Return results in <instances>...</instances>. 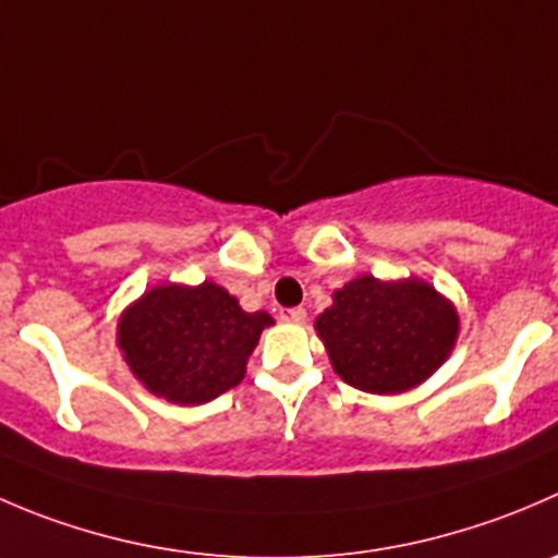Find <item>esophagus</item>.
<instances>
[{"label": "esophagus", "mask_w": 558, "mask_h": 558, "mask_svg": "<svg viewBox=\"0 0 558 558\" xmlns=\"http://www.w3.org/2000/svg\"><path fill=\"white\" fill-rule=\"evenodd\" d=\"M280 318H283V322H289V324H305L307 313H305V307H289V311L280 313Z\"/></svg>", "instance_id": "esophagus-1"}]
</instances>
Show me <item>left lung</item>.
I'll return each mask as SVG.
<instances>
[{
  "label": "left lung",
  "instance_id": "1",
  "mask_svg": "<svg viewBox=\"0 0 558 558\" xmlns=\"http://www.w3.org/2000/svg\"><path fill=\"white\" fill-rule=\"evenodd\" d=\"M313 327L345 384L362 392L400 395L445 365L461 318L428 280L360 275L332 291V305L318 313Z\"/></svg>",
  "mask_w": 558,
  "mask_h": 558
}]
</instances>
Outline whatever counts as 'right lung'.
I'll return each mask as SVG.
<instances>
[{
  "label": "right lung",
  "instance_id": "obj_1",
  "mask_svg": "<svg viewBox=\"0 0 558 558\" xmlns=\"http://www.w3.org/2000/svg\"><path fill=\"white\" fill-rule=\"evenodd\" d=\"M275 318L242 311L223 286L160 283L130 302L117 345L130 373L155 398L202 405L245 378L247 360Z\"/></svg>",
  "mask_w": 558,
  "mask_h": 558
}]
</instances>
